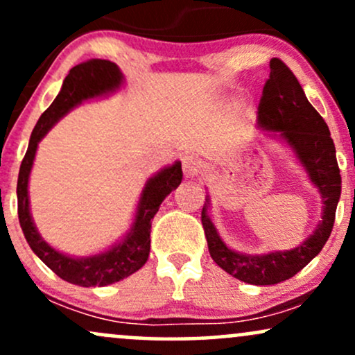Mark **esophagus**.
<instances>
[{"instance_id": "esophagus-1", "label": "esophagus", "mask_w": 355, "mask_h": 355, "mask_svg": "<svg viewBox=\"0 0 355 355\" xmlns=\"http://www.w3.org/2000/svg\"><path fill=\"white\" fill-rule=\"evenodd\" d=\"M200 170H202V164L197 157H191V155H189V157L183 158V173H185L187 178L197 177V175L200 173Z\"/></svg>"}]
</instances>
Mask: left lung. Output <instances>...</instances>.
Listing matches in <instances>:
<instances>
[{
    "mask_svg": "<svg viewBox=\"0 0 355 355\" xmlns=\"http://www.w3.org/2000/svg\"><path fill=\"white\" fill-rule=\"evenodd\" d=\"M257 125L292 150L309 180L319 190L324 203L322 220L300 245L262 255L237 252L223 242L209 217V195L202 209V225L211 259L220 268L245 284L274 285L302 270L331 237L342 180L327 123L309 103L294 73L279 58L270 60V76L260 98Z\"/></svg>",
    "mask_w": 355,
    "mask_h": 355,
    "instance_id": "left-lung-1",
    "label": "left lung"
}]
</instances>
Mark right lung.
I'll return each instance as SVG.
<instances>
[{"mask_svg":"<svg viewBox=\"0 0 355 355\" xmlns=\"http://www.w3.org/2000/svg\"><path fill=\"white\" fill-rule=\"evenodd\" d=\"M123 73L115 63L108 60H89L73 67L64 78L56 98L44 110L38 123L35 125L26 155L19 166L16 195H18V218L24 239L31 250L42 259L44 266L50 267L60 279L80 285V287H96V285L105 287V285L120 282L145 266L150 255L152 218L160 209V203L165 200L166 195L172 193L183 178L180 162H175L173 165L165 166L153 177H150L140 193L135 218L130 230L118 242L100 254L88 257L63 254L53 248L40 235L31 217L30 195H28V182H30L38 144L53 128V125L58 123L73 108H76L83 101L112 95L123 87Z\"/></svg>","mask_w":355,"mask_h":355,"instance_id":"1","label":"right lung"}]
</instances>
